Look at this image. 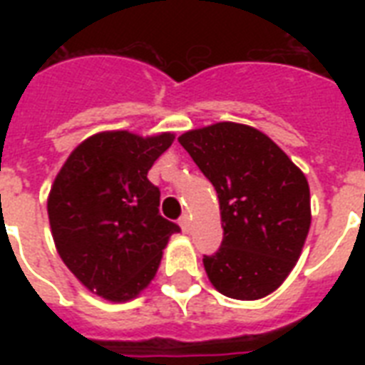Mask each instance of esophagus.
Listing matches in <instances>:
<instances>
[{
    "label": "esophagus",
    "mask_w": 365,
    "mask_h": 365,
    "mask_svg": "<svg viewBox=\"0 0 365 365\" xmlns=\"http://www.w3.org/2000/svg\"><path fill=\"white\" fill-rule=\"evenodd\" d=\"M180 225H182L183 233H189V231H191V216H189V214H183L182 220H180Z\"/></svg>",
    "instance_id": "34e87169"
}]
</instances>
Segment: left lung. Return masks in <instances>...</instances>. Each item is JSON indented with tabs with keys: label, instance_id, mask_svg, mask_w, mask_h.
Instances as JSON below:
<instances>
[{
	"label": "left lung",
	"instance_id": "8db88e82",
	"mask_svg": "<svg viewBox=\"0 0 365 365\" xmlns=\"http://www.w3.org/2000/svg\"><path fill=\"white\" fill-rule=\"evenodd\" d=\"M220 200L223 240L205 255L220 294L261 299L280 288L311 229V191L301 168L254 126L216 123L178 138Z\"/></svg>",
	"mask_w": 365,
	"mask_h": 365
}]
</instances>
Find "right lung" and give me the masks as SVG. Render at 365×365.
Segmentation results:
<instances>
[{
    "instance_id": "1",
    "label": "right lung",
    "mask_w": 365,
    "mask_h": 365,
    "mask_svg": "<svg viewBox=\"0 0 365 365\" xmlns=\"http://www.w3.org/2000/svg\"><path fill=\"white\" fill-rule=\"evenodd\" d=\"M174 138L98 132L71 151L54 178L47 212L56 252L88 292L111 303L148 288L180 231L159 214L160 193L148 180Z\"/></svg>"
}]
</instances>
